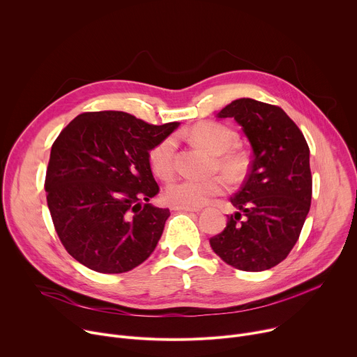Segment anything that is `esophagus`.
Listing matches in <instances>:
<instances>
[{"mask_svg":"<svg viewBox=\"0 0 357 357\" xmlns=\"http://www.w3.org/2000/svg\"><path fill=\"white\" fill-rule=\"evenodd\" d=\"M175 211H186V212H199L201 208H194V206H174Z\"/></svg>","mask_w":357,"mask_h":357,"instance_id":"1","label":"esophagus"}]
</instances>
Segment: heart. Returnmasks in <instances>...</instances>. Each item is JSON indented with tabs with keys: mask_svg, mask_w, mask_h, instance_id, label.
Listing matches in <instances>:
<instances>
[{
	"mask_svg": "<svg viewBox=\"0 0 357 357\" xmlns=\"http://www.w3.org/2000/svg\"><path fill=\"white\" fill-rule=\"evenodd\" d=\"M189 136L195 144L215 156L213 168L224 172L232 181H241L248 171V156L232 146L236 142V133L227 125L218 122H202L189 130ZM176 139L165 137L149 152L152 171L162 179H169L175 171ZM228 189V181L222 175L208 179L179 178L165 188V199L175 206H202L212 198L224 195Z\"/></svg>",
	"mask_w": 357,
	"mask_h": 357,
	"instance_id": "b5f03b06",
	"label": "heart"
}]
</instances>
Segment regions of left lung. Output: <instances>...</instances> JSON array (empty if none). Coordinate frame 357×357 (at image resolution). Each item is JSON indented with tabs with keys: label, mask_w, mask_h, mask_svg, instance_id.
<instances>
[{
	"label": "left lung",
	"mask_w": 357,
	"mask_h": 357,
	"mask_svg": "<svg viewBox=\"0 0 357 357\" xmlns=\"http://www.w3.org/2000/svg\"><path fill=\"white\" fill-rule=\"evenodd\" d=\"M218 117H234L252 148L250 174L231 198L238 209L209 238L217 255L243 271L280 264L296 245L312 204L310 149L281 107L238 99Z\"/></svg>",
	"instance_id": "1"
}]
</instances>
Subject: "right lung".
Masks as SVG:
<instances>
[{"label": "right lung", "mask_w": 357, "mask_h": 357, "mask_svg": "<svg viewBox=\"0 0 357 357\" xmlns=\"http://www.w3.org/2000/svg\"><path fill=\"white\" fill-rule=\"evenodd\" d=\"M178 126L149 125L125 112H87L54 140L47 205L61 244L80 264L119 274L153 252L171 212L149 204L159 192L149 152Z\"/></svg>", "instance_id": "add662e5"}]
</instances>
